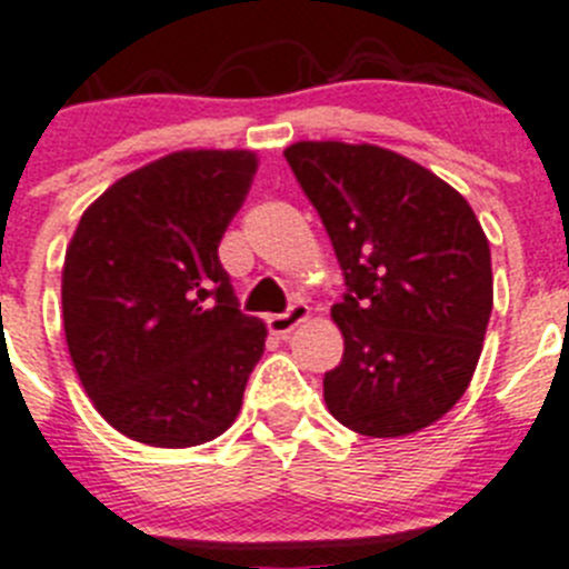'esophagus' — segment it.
Instances as JSON below:
<instances>
[{"mask_svg": "<svg viewBox=\"0 0 569 569\" xmlns=\"http://www.w3.org/2000/svg\"><path fill=\"white\" fill-rule=\"evenodd\" d=\"M309 306L306 303H295L291 306L289 311H283V315H272V317H266V326H269V331L278 337L289 335V331H295L300 322L309 320Z\"/></svg>", "mask_w": 569, "mask_h": 569, "instance_id": "1", "label": "esophagus"}]
</instances>
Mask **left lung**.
I'll list each match as a JSON object with an SVG mask.
<instances>
[{
  "label": "left lung",
  "mask_w": 569,
  "mask_h": 569,
  "mask_svg": "<svg viewBox=\"0 0 569 569\" xmlns=\"http://www.w3.org/2000/svg\"><path fill=\"white\" fill-rule=\"evenodd\" d=\"M286 161L320 214L346 295L331 417L362 437L417 433L468 391L493 309L490 247L457 189L373 144L297 141Z\"/></svg>",
  "instance_id": "obj_1"
}]
</instances>
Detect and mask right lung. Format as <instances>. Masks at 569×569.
Instances as JSON below:
<instances>
[{"instance_id":"obj_1","label":"right lung","mask_w":569,"mask_h":569,"mask_svg":"<svg viewBox=\"0 0 569 569\" xmlns=\"http://www.w3.org/2000/svg\"><path fill=\"white\" fill-rule=\"evenodd\" d=\"M258 172L249 150H181L112 183L61 269L70 360L107 422L152 448L221 437L263 357L218 243Z\"/></svg>"}]
</instances>
